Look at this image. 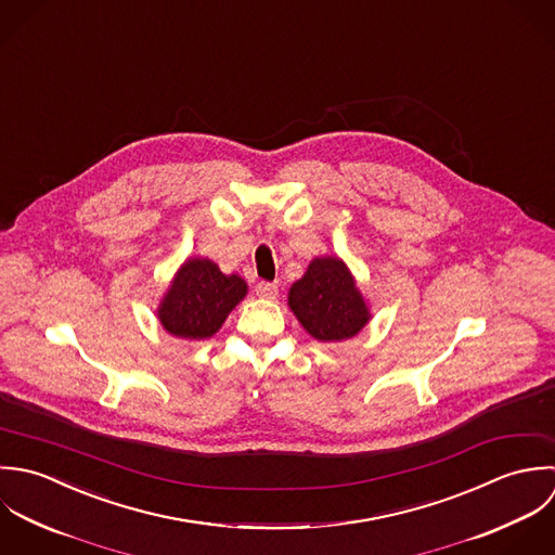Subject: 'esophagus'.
I'll list each match as a JSON object with an SVG mask.
<instances>
[{
  "mask_svg": "<svg viewBox=\"0 0 555 555\" xmlns=\"http://www.w3.org/2000/svg\"><path fill=\"white\" fill-rule=\"evenodd\" d=\"M255 292H257V296H259V298H266V300H274V298L279 296V287H276L274 283H268V281L257 283Z\"/></svg>",
  "mask_w": 555,
  "mask_h": 555,
  "instance_id": "34e87169",
  "label": "esophagus"
}]
</instances>
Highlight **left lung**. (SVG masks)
I'll list each match as a JSON object with an SVG mask.
<instances>
[{
	"label": "left lung",
	"instance_id": "obj_1",
	"mask_svg": "<svg viewBox=\"0 0 555 555\" xmlns=\"http://www.w3.org/2000/svg\"><path fill=\"white\" fill-rule=\"evenodd\" d=\"M289 309L302 328L322 343L351 338L371 320L349 268L338 257H315L309 263L305 276L289 289Z\"/></svg>",
	"mask_w": 555,
	"mask_h": 555
}]
</instances>
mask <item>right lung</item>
<instances>
[{"mask_svg": "<svg viewBox=\"0 0 555 555\" xmlns=\"http://www.w3.org/2000/svg\"><path fill=\"white\" fill-rule=\"evenodd\" d=\"M246 296V281L210 259H186L158 307L163 328L180 338H210Z\"/></svg>", "mask_w": 555, "mask_h": 555, "instance_id": "1", "label": "right lung"}]
</instances>
